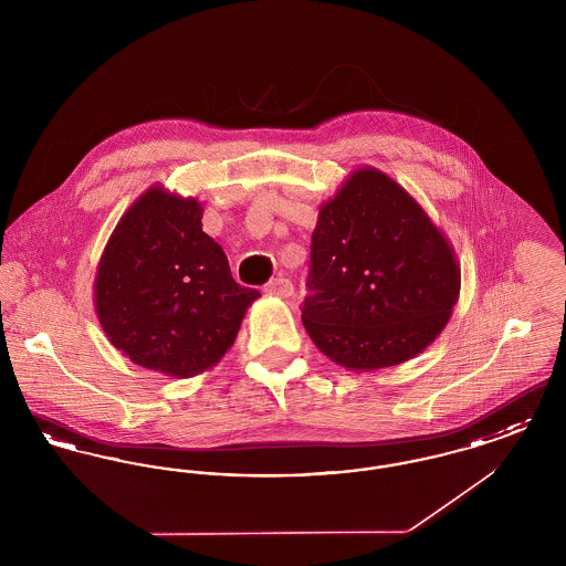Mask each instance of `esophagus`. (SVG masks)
<instances>
[{"mask_svg":"<svg viewBox=\"0 0 566 566\" xmlns=\"http://www.w3.org/2000/svg\"><path fill=\"white\" fill-rule=\"evenodd\" d=\"M265 291L270 293V295L275 296H291L295 293V286H293V282L289 280V277H273L268 282V286H265Z\"/></svg>","mask_w":566,"mask_h":566,"instance_id":"obj_1","label":"esophagus"}]
</instances>
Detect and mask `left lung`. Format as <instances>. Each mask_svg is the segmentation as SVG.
I'll return each mask as SVG.
<instances>
[{"label": "left lung", "instance_id": "left-lung-1", "mask_svg": "<svg viewBox=\"0 0 566 566\" xmlns=\"http://www.w3.org/2000/svg\"><path fill=\"white\" fill-rule=\"evenodd\" d=\"M301 321L333 363L374 371L431 346L452 316L460 268L416 199L374 167L321 208Z\"/></svg>", "mask_w": 566, "mask_h": 566}]
</instances>
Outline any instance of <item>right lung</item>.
I'll return each instance as SVG.
<instances>
[{
  "instance_id": "obj_1",
  "label": "right lung",
  "mask_w": 566,
  "mask_h": 566,
  "mask_svg": "<svg viewBox=\"0 0 566 566\" xmlns=\"http://www.w3.org/2000/svg\"><path fill=\"white\" fill-rule=\"evenodd\" d=\"M201 218L197 199L153 187L118 220L97 268L95 312L109 344L165 376L214 367L261 296L233 280Z\"/></svg>"
}]
</instances>
